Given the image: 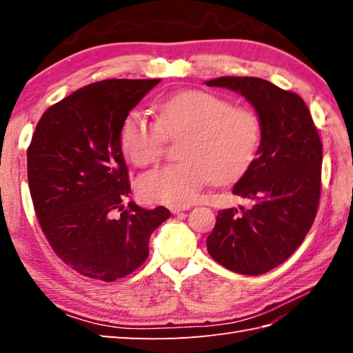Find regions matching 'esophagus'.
I'll use <instances>...</instances> for the list:
<instances>
[{"mask_svg": "<svg viewBox=\"0 0 353 353\" xmlns=\"http://www.w3.org/2000/svg\"><path fill=\"white\" fill-rule=\"evenodd\" d=\"M186 209H190V205H172V206H170V211L172 214H179L182 211H186Z\"/></svg>", "mask_w": 353, "mask_h": 353, "instance_id": "esophagus-1", "label": "esophagus"}]
</instances>
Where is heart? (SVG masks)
I'll use <instances>...</instances> for the list:
<instances>
[{
  "label": "heart",
  "mask_w": 353,
  "mask_h": 353,
  "mask_svg": "<svg viewBox=\"0 0 353 353\" xmlns=\"http://www.w3.org/2000/svg\"><path fill=\"white\" fill-rule=\"evenodd\" d=\"M156 119L133 109L119 127L124 156L145 167L162 156L168 138H182L181 162L145 172L141 196L148 201L186 205L214 179L230 183L243 177L256 161L262 144V121L249 106H235L220 95L185 91L157 103Z\"/></svg>",
  "instance_id": "b5f03b06"
}]
</instances>
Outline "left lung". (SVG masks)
Instances as JSON below:
<instances>
[{"label":"left lung","instance_id":"8db88e82","mask_svg":"<svg viewBox=\"0 0 353 353\" xmlns=\"http://www.w3.org/2000/svg\"><path fill=\"white\" fill-rule=\"evenodd\" d=\"M208 86L243 94L262 121L256 161L232 192L249 206L216 215L208 252L239 274L258 276L287 261L317 215L321 192V139L301 95L258 77H220Z\"/></svg>","mask_w":353,"mask_h":353}]
</instances>
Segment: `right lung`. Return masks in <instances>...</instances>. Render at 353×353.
Listing matches in <instances>:
<instances>
[{
  "label": "right lung",
  "mask_w": 353,
  "mask_h": 353,
  "mask_svg": "<svg viewBox=\"0 0 353 353\" xmlns=\"http://www.w3.org/2000/svg\"><path fill=\"white\" fill-rule=\"evenodd\" d=\"M159 80L109 79L77 89L43 112L27 148V176L39 226L59 258L91 279L114 282L148 258L167 208L129 197L119 127Z\"/></svg>",
  "instance_id": "obj_1"
}]
</instances>
